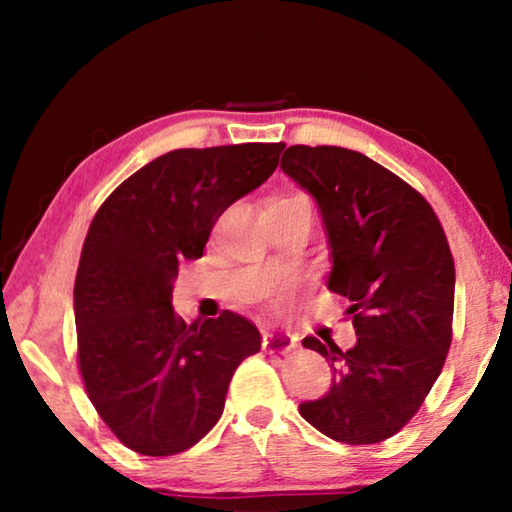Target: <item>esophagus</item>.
<instances>
[{"instance_id":"esophagus-1","label":"esophagus","mask_w":512,"mask_h":512,"mask_svg":"<svg viewBox=\"0 0 512 512\" xmlns=\"http://www.w3.org/2000/svg\"><path fill=\"white\" fill-rule=\"evenodd\" d=\"M298 345V339L289 332H266L264 350L271 354H287Z\"/></svg>"}]
</instances>
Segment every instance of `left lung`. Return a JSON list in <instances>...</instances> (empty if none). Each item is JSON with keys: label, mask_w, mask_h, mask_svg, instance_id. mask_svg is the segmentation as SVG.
<instances>
[{"label": "left lung", "mask_w": 512, "mask_h": 512, "mask_svg": "<svg viewBox=\"0 0 512 512\" xmlns=\"http://www.w3.org/2000/svg\"><path fill=\"white\" fill-rule=\"evenodd\" d=\"M282 169L316 198L332 246L329 291L348 298L357 345L307 336L332 361L325 397L300 415L325 436L372 445L395 436L436 384L452 345L454 257L418 189L359 151L289 146Z\"/></svg>", "instance_id": "left-lung-1"}]
</instances>
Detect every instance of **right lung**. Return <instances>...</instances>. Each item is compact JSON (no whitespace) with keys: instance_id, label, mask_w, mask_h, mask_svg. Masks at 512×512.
Returning a JSON list of instances; mask_svg holds the SVG:
<instances>
[{"instance_id":"obj_1","label":"right lung","mask_w":512,"mask_h":512,"mask_svg":"<svg viewBox=\"0 0 512 512\" xmlns=\"http://www.w3.org/2000/svg\"><path fill=\"white\" fill-rule=\"evenodd\" d=\"M282 142L176 149L126 178L94 214L74 282L76 363L119 443L173 456L219 422L230 379L262 348L248 318L187 325L178 264L203 255L219 216L275 171Z\"/></svg>"}]
</instances>
